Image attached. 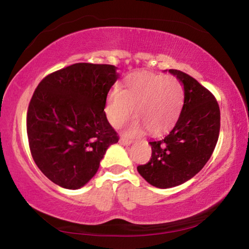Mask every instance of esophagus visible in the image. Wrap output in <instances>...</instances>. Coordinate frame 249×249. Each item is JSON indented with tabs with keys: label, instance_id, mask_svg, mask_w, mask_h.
<instances>
[{
	"label": "esophagus",
	"instance_id": "esophagus-1",
	"mask_svg": "<svg viewBox=\"0 0 249 249\" xmlns=\"http://www.w3.org/2000/svg\"><path fill=\"white\" fill-rule=\"evenodd\" d=\"M133 142V141H131V140H128V139H126V137H121L120 139V143L122 144V145H129V144H131Z\"/></svg>",
	"mask_w": 249,
	"mask_h": 249
}]
</instances>
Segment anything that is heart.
I'll list each match as a JSON object with an SVG mask.
<instances>
[{
    "mask_svg": "<svg viewBox=\"0 0 249 249\" xmlns=\"http://www.w3.org/2000/svg\"><path fill=\"white\" fill-rule=\"evenodd\" d=\"M184 92L180 81L172 77L140 71L126 78L123 89L115 87L108 94L106 114L110 124L120 127L129 117L136 116L127 127L129 135L144 129L159 134L179 117Z\"/></svg>",
    "mask_w": 249,
    "mask_h": 249,
    "instance_id": "b5f03b06",
    "label": "heart"
}]
</instances>
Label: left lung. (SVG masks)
<instances>
[{
	"instance_id": "obj_1",
	"label": "left lung",
	"mask_w": 249,
	"mask_h": 249,
	"mask_svg": "<svg viewBox=\"0 0 249 249\" xmlns=\"http://www.w3.org/2000/svg\"><path fill=\"white\" fill-rule=\"evenodd\" d=\"M183 85L184 104L168 134L148 142L150 161L137 166L148 183L168 189L194 178L209 160L220 131V109L214 96L195 78L170 69Z\"/></svg>"
}]
</instances>
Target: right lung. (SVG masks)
Returning <instances> with one entry per match:
<instances>
[{
  "label": "right lung",
  "mask_w": 249,
  "mask_h": 249,
  "mask_svg": "<svg viewBox=\"0 0 249 249\" xmlns=\"http://www.w3.org/2000/svg\"><path fill=\"white\" fill-rule=\"evenodd\" d=\"M116 67L79 62L40 81L27 113L36 164L53 183L76 190L86 184L117 133L104 112Z\"/></svg>",
  "instance_id": "1"
}]
</instances>
